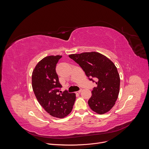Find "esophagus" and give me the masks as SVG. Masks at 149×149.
Returning a JSON list of instances; mask_svg holds the SVG:
<instances>
[{"label": "esophagus", "instance_id": "1", "mask_svg": "<svg viewBox=\"0 0 149 149\" xmlns=\"http://www.w3.org/2000/svg\"><path fill=\"white\" fill-rule=\"evenodd\" d=\"M81 91H82V89H81L80 90H79V91H77V92H75V93H80L81 92Z\"/></svg>", "mask_w": 149, "mask_h": 149}]
</instances>
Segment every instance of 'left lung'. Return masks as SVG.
Returning a JSON list of instances; mask_svg holds the SVG:
<instances>
[{
	"mask_svg": "<svg viewBox=\"0 0 149 149\" xmlns=\"http://www.w3.org/2000/svg\"><path fill=\"white\" fill-rule=\"evenodd\" d=\"M69 57L78 63L90 80L94 82L92 78L96 79L97 86L93 88L88 101L90 109L99 114L109 111L115 105L120 91V78L114 63L96 52L71 54Z\"/></svg>",
	"mask_w": 149,
	"mask_h": 149,
	"instance_id": "1",
	"label": "left lung"
}]
</instances>
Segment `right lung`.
Listing matches in <instances>:
<instances>
[{
  "mask_svg": "<svg viewBox=\"0 0 149 149\" xmlns=\"http://www.w3.org/2000/svg\"><path fill=\"white\" fill-rule=\"evenodd\" d=\"M61 55H51L40 60L32 75V86L35 97L44 110L54 117L62 118L72 111L76 96L75 93H63L56 72V65Z\"/></svg>",
  "mask_w": 149,
  "mask_h": 149,
  "instance_id": "1",
  "label": "right lung"
}]
</instances>
